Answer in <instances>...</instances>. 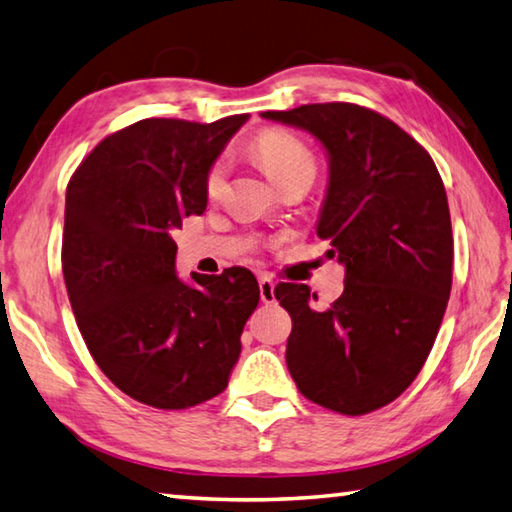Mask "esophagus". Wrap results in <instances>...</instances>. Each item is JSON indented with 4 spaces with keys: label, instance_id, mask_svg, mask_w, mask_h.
<instances>
[{
    "label": "esophagus",
    "instance_id": "1",
    "mask_svg": "<svg viewBox=\"0 0 512 512\" xmlns=\"http://www.w3.org/2000/svg\"><path fill=\"white\" fill-rule=\"evenodd\" d=\"M258 287H260V301H263V303H274L276 301L274 281L267 274L258 276Z\"/></svg>",
    "mask_w": 512,
    "mask_h": 512
}]
</instances>
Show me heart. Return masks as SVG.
Listing matches in <instances>:
<instances>
[{
  "label": "heart",
  "instance_id": "obj_1",
  "mask_svg": "<svg viewBox=\"0 0 512 512\" xmlns=\"http://www.w3.org/2000/svg\"><path fill=\"white\" fill-rule=\"evenodd\" d=\"M249 156L258 167L267 173V178L278 189L301 180H314L316 176V158L307 144L281 129H265L249 142ZM225 187V167L223 162H214L202 178V191L207 200H216L223 194Z\"/></svg>",
  "mask_w": 512,
  "mask_h": 512
}]
</instances>
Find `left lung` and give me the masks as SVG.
<instances>
[{
  "label": "left lung",
  "mask_w": 512,
  "mask_h": 512,
  "mask_svg": "<svg viewBox=\"0 0 512 512\" xmlns=\"http://www.w3.org/2000/svg\"><path fill=\"white\" fill-rule=\"evenodd\" d=\"M263 118L310 131L330 153L318 238L345 265L343 294L314 310L310 287L278 283L292 316L287 368L305 399L347 417L388 406L417 379L452 287L448 196L430 153L352 102Z\"/></svg>",
  "instance_id": "obj_1"
}]
</instances>
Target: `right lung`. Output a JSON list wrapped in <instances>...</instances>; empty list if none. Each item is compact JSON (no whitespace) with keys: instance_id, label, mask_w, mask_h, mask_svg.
I'll return each instance as SVG.
<instances>
[{"instance_id":"right-lung-1","label":"right lung","mask_w":512,"mask_h":512,"mask_svg":"<svg viewBox=\"0 0 512 512\" xmlns=\"http://www.w3.org/2000/svg\"><path fill=\"white\" fill-rule=\"evenodd\" d=\"M249 118H147L106 136L69 180L62 272L77 327L113 385L187 410L227 388L260 289L245 267L176 276L171 231L207 207L202 178Z\"/></svg>"}]
</instances>
